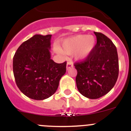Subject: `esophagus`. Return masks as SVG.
<instances>
[{"mask_svg": "<svg viewBox=\"0 0 131 131\" xmlns=\"http://www.w3.org/2000/svg\"><path fill=\"white\" fill-rule=\"evenodd\" d=\"M73 66V65L72 62H68V63H67V66H66V68H67V70L69 69H70L71 68H72V67Z\"/></svg>", "mask_w": 131, "mask_h": 131, "instance_id": "34e87169", "label": "esophagus"}]
</instances>
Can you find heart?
Instances as JSON below:
<instances>
[{
  "label": "heart",
  "mask_w": 131,
  "mask_h": 131,
  "mask_svg": "<svg viewBox=\"0 0 131 131\" xmlns=\"http://www.w3.org/2000/svg\"><path fill=\"white\" fill-rule=\"evenodd\" d=\"M95 45L96 39L93 35H78L63 40L62 48L56 47V51L61 54L74 53L77 60H84L91 54Z\"/></svg>",
  "instance_id": "1"
}]
</instances>
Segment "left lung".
Segmentation results:
<instances>
[{
  "instance_id": "left-lung-1",
  "label": "left lung",
  "mask_w": 131,
  "mask_h": 131,
  "mask_svg": "<svg viewBox=\"0 0 131 131\" xmlns=\"http://www.w3.org/2000/svg\"><path fill=\"white\" fill-rule=\"evenodd\" d=\"M94 33L97 42L93 50L85 60L74 64L77 71V89L90 99H97L110 92L119 75L116 47L105 35Z\"/></svg>"
}]
</instances>
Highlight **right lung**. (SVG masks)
Masks as SVG:
<instances>
[{
    "label": "right lung",
    "mask_w": 131,
    "mask_h": 131,
    "mask_svg": "<svg viewBox=\"0 0 131 131\" xmlns=\"http://www.w3.org/2000/svg\"><path fill=\"white\" fill-rule=\"evenodd\" d=\"M51 35H35L23 42L13 58L16 84L29 98L42 100L55 93L66 63L54 62L50 57Z\"/></svg>",
    "instance_id": "obj_1"
}]
</instances>
